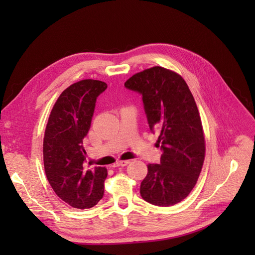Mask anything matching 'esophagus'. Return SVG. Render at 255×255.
Returning a JSON list of instances; mask_svg holds the SVG:
<instances>
[{"mask_svg":"<svg viewBox=\"0 0 255 255\" xmlns=\"http://www.w3.org/2000/svg\"><path fill=\"white\" fill-rule=\"evenodd\" d=\"M129 163H130V161H128V160H125V161H118V162H116L115 164L113 165V167H119V166L124 167V166L128 165Z\"/></svg>","mask_w":255,"mask_h":255,"instance_id":"obj_1","label":"esophagus"}]
</instances>
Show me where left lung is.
I'll return each instance as SVG.
<instances>
[{
	"label": "left lung",
	"instance_id": "left-lung-1",
	"mask_svg": "<svg viewBox=\"0 0 255 255\" xmlns=\"http://www.w3.org/2000/svg\"><path fill=\"white\" fill-rule=\"evenodd\" d=\"M125 88L142 96L150 130L159 133L160 164H149L140 185L152 205H175L196 184L205 158V138L196 103L181 75L162 67L136 73Z\"/></svg>",
	"mask_w": 255,
	"mask_h": 255
}]
</instances>
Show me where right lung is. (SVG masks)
Returning a JSON list of instances; mask_svg holds the SVG:
<instances>
[{
  "instance_id": "obj_1",
  "label": "right lung",
  "mask_w": 255,
  "mask_h": 255,
  "mask_svg": "<svg viewBox=\"0 0 255 255\" xmlns=\"http://www.w3.org/2000/svg\"><path fill=\"white\" fill-rule=\"evenodd\" d=\"M105 82L82 80L70 85L53 105L44 137V165L52 189L74 208L95 206L104 195L105 167L86 169L83 139L88 134L96 99Z\"/></svg>"
}]
</instances>
